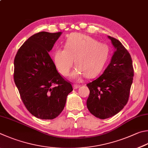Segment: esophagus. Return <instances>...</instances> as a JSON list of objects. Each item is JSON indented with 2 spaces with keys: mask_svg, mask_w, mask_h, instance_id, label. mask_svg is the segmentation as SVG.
Segmentation results:
<instances>
[{
  "mask_svg": "<svg viewBox=\"0 0 148 148\" xmlns=\"http://www.w3.org/2000/svg\"><path fill=\"white\" fill-rule=\"evenodd\" d=\"M80 86H81V85L74 84V85H73V88H74V89H77V88H78L79 87H80Z\"/></svg>",
  "mask_w": 148,
  "mask_h": 148,
  "instance_id": "esophagus-1",
  "label": "esophagus"
}]
</instances>
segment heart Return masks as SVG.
<instances>
[{"mask_svg": "<svg viewBox=\"0 0 148 148\" xmlns=\"http://www.w3.org/2000/svg\"><path fill=\"white\" fill-rule=\"evenodd\" d=\"M109 56L106 45L98 42L87 35L74 33L66 40L65 48H59L53 53V63L63 76H67L72 65L76 66L71 74L73 79L84 75L87 78L100 73Z\"/></svg>", "mask_w": 148, "mask_h": 148, "instance_id": "heart-1", "label": "heart"}]
</instances>
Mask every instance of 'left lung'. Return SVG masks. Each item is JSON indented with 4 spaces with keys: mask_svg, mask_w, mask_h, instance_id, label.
<instances>
[{
    "mask_svg": "<svg viewBox=\"0 0 148 148\" xmlns=\"http://www.w3.org/2000/svg\"><path fill=\"white\" fill-rule=\"evenodd\" d=\"M108 37L115 48L111 62L98 78L87 84L90 90L87 107L100 119L114 116L127 104L134 76L130 53L119 40Z\"/></svg>",
    "mask_w": 148,
    "mask_h": 148,
    "instance_id": "1",
    "label": "left lung"
}]
</instances>
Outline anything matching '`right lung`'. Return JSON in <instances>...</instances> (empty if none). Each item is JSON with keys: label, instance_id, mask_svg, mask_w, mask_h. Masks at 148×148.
<instances>
[{"label": "right lung", "instance_id": "obj_1", "mask_svg": "<svg viewBox=\"0 0 148 148\" xmlns=\"http://www.w3.org/2000/svg\"><path fill=\"white\" fill-rule=\"evenodd\" d=\"M61 34L41 32L33 35L15 57L13 77L21 98L28 111L40 119L58 116L73 90L48 54Z\"/></svg>", "mask_w": 148, "mask_h": 148}]
</instances>
